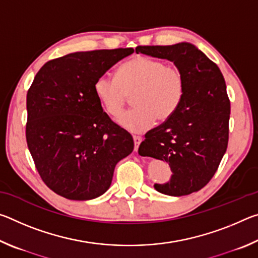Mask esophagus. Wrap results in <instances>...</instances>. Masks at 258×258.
<instances>
[{"instance_id": "1", "label": "esophagus", "mask_w": 258, "mask_h": 258, "mask_svg": "<svg viewBox=\"0 0 258 258\" xmlns=\"http://www.w3.org/2000/svg\"><path fill=\"white\" fill-rule=\"evenodd\" d=\"M133 140H134V150L138 151L140 143L142 141V138L139 137V135H133Z\"/></svg>"}]
</instances>
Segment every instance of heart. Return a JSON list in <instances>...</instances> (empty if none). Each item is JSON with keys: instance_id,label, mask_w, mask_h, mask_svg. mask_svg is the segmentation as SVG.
<instances>
[{"instance_id": "obj_1", "label": "heart", "mask_w": 258, "mask_h": 258, "mask_svg": "<svg viewBox=\"0 0 258 258\" xmlns=\"http://www.w3.org/2000/svg\"><path fill=\"white\" fill-rule=\"evenodd\" d=\"M94 93L108 115H120L132 95L133 109L124 112L118 123L125 130L141 133L155 120H168L180 108L185 93V77L180 68L165 61L137 55L121 64L117 78L99 76Z\"/></svg>"}]
</instances>
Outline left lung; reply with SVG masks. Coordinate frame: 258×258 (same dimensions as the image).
Segmentation results:
<instances>
[{"label":"left lung","mask_w":258,"mask_h":258,"mask_svg":"<svg viewBox=\"0 0 258 258\" xmlns=\"http://www.w3.org/2000/svg\"><path fill=\"white\" fill-rule=\"evenodd\" d=\"M135 52L173 61L185 77V93L177 111L150 130L139 148L146 156L168 163L173 175L155 184L168 196L197 192L212 180L228 148L230 100L215 62L190 43L137 46Z\"/></svg>","instance_id":"8db88e82"}]
</instances>
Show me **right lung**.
Returning <instances> with one entry per match:
<instances>
[{"label": "right lung", "instance_id": "obj_1", "mask_svg": "<svg viewBox=\"0 0 258 258\" xmlns=\"http://www.w3.org/2000/svg\"><path fill=\"white\" fill-rule=\"evenodd\" d=\"M132 47L75 52L52 59L27 92L26 140L43 182L56 195L89 200L104 194L133 138L110 119L94 82Z\"/></svg>", "mask_w": 258, "mask_h": 258}]
</instances>
